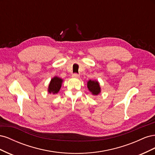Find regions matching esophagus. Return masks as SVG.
<instances>
[{
  "label": "esophagus",
  "mask_w": 155,
  "mask_h": 155,
  "mask_svg": "<svg viewBox=\"0 0 155 155\" xmlns=\"http://www.w3.org/2000/svg\"><path fill=\"white\" fill-rule=\"evenodd\" d=\"M72 77L74 78H79V75L78 74H72Z\"/></svg>",
  "instance_id": "1"
}]
</instances>
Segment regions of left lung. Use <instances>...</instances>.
<instances>
[{"instance_id":"left-lung-1","label":"left lung","mask_w":155,"mask_h":155,"mask_svg":"<svg viewBox=\"0 0 155 155\" xmlns=\"http://www.w3.org/2000/svg\"><path fill=\"white\" fill-rule=\"evenodd\" d=\"M87 88L94 96H97L101 92L100 83L96 80H88L87 81Z\"/></svg>"}]
</instances>
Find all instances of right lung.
Segmentation results:
<instances>
[{"instance_id":"obj_1","label":"right lung","mask_w":155,"mask_h":155,"mask_svg":"<svg viewBox=\"0 0 155 155\" xmlns=\"http://www.w3.org/2000/svg\"><path fill=\"white\" fill-rule=\"evenodd\" d=\"M63 79L60 78L58 76H55L51 79V81L49 83L48 92L50 94H58L60 91V88L61 87Z\"/></svg>"}]
</instances>
